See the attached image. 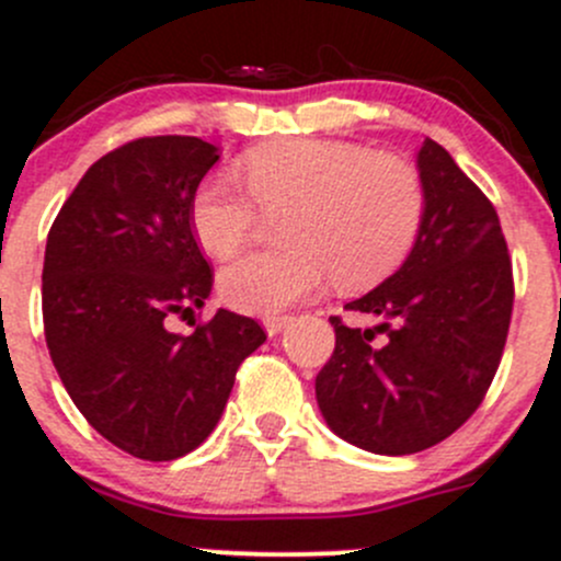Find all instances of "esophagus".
<instances>
[{
  "instance_id": "1",
  "label": "esophagus",
  "mask_w": 561,
  "mask_h": 561,
  "mask_svg": "<svg viewBox=\"0 0 561 561\" xmlns=\"http://www.w3.org/2000/svg\"><path fill=\"white\" fill-rule=\"evenodd\" d=\"M288 321H291V316H264V330H267V335H278Z\"/></svg>"
}]
</instances>
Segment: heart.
Masks as SVG:
<instances>
[{
  "instance_id": "1",
  "label": "heart",
  "mask_w": 561,
  "mask_h": 561,
  "mask_svg": "<svg viewBox=\"0 0 561 561\" xmlns=\"http://www.w3.org/2000/svg\"><path fill=\"white\" fill-rule=\"evenodd\" d=\"M240 176L215 174L191 204L198 245L231 259L256 234L262 215L278 219L286 245L253 253L220 273L226 302L275 313L327 280L363 291L390 278L414 251L428 213L423 174L409 158L357 141L288 138L242 158Z\"/></svg>"
}]
</instances>
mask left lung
<instances>
[{"label": "left lung", "mask_w": 561, "mask_h": 561, "mask_svg": "<svg viewBox=\"0 0 561 561\" xmlns=\"http://www.w3.org/2000/svg\"><path fill=\"white\" fill-rule=\"evenodd\" d=\"M417 165L428 193L417 245L392 278L346 305L381 324L359 330L330 316L335 352L316 376L327 425L379 456L428 450L467 423L513 316V262L491 198L431 138Z\"/></svg>", "instance_id": "left-lung-1"}]
</instances>
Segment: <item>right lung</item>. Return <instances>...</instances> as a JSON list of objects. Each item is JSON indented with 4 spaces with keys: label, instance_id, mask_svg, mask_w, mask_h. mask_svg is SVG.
Instances as JSON below:
<instances>
[{
    "label": "right lung",
    "instance_id": "1",
    "mask_svg": "<svg viewBox=\"0 0 561 561\" xmlns=\"http://www.w3.org/2000/svg\"><path fill=\"white\" fill-rule=\"evenodd\" d=\"M218 147L144 136L90 165L54 218L43 330L65 390L103 439L141 461L196 450L224 414L242 359L267 332L218 310L169 330L213 291L191 204Z\"/></svg>",
    "mask_w": 561,
    "mask_h": 561
}]
</instances>
